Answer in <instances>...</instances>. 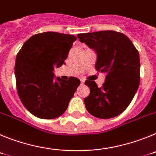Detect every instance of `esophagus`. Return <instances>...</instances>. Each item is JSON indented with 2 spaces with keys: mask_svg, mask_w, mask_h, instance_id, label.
Segmentation results:
<instances>
[{
  "mask_svg": "<svg viewBox=\"0 0 156 156\" xmlns=\"http://www.w3.org/2000/svg\"><path fill=\"white\" fill-rule=\"evenodd\" d=\"M80 82L81 84H83V83H84V80H80Z\"/></svg>",
  "mask_w": 156,
  "mask_h": 156,
  "instance_id": "esophagus-1",
  "label": "esophagus"
}]
</instances>
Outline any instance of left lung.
Returning <instances> with one entry per match:
<instances>
[{
	"instance_id": "8db88e82",
	"label": "left lung",
	"mask_w": 156,
	"mask_h": 156,
	"mask_svg": "<svg viewBox=\"0 0 156 156\" xmlns=\"http://www.w3.org/2000/svg\"><path fill=\"white\" fill-rule=\"evenodd\" d=\"M97 54L95 69L106 75L101 87L86 80L90 93L84 98L87 110L100 119L119 115L131 102L140 84V58L131 41L119 32L98 31L77 35Z\"/></svg>"
}]
</instances>
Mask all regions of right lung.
I'll use <instances>...</instances> for the list:
<instances>
[{
    "label": "right lung",
    "instance_id": "right-lung-1",
    "mask_svg": "<svg viewBox=\"0 0 156 156\" xmlns=\"http://www.w3.org/2000/svg\"><path fill=\"white\" fill-rule=\"evenodd\" d=\"M75 36L55 32L36 34L24 43L17 54L15 66L16 88L22 103L30 113L41 119L60 116L67 109L80 80L57 77L54 69L64 61Z\"/></svg>",
    "mask_w": 156,
    "mask_h": 156
}]
</instances>
